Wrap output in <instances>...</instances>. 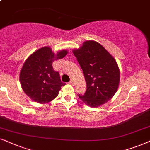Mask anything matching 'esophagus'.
Here are the masks:
<instances>
[{
  "instance_id": "1",
  "label": "esophagus",
  "mask_w": 150,
  "mask_h": 150,
  "mask_svg": "<svg viewBox=\"0 0 150 150\" xmlns=\"http://www.w3.org/2000/svg\"><path fill=\"white\" fill-rule=\"evenodd\" d=\"M69 83H71V85H74V81L73 80H71L69 81Z\"/></svg>"
}]
</instances>
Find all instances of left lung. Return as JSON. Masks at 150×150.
<instances>
[{"label": "left lung", "mask_w": 150, "mask_h": 150, "mask_svg": "<svg viewBox=\"0 0 150 150\" xmlns=\"http://www.w3.org/2000/svg\"><path fill=\"white\" fill-rule=\"evenodd\" d=\"M73 54L82 69L87 89L79 97L91 107L108 101L118 88L120 73L117 62L100 44L86 41L74 50Z\"/></svg>", "instance_id": "8db88e82"}]
</instances>
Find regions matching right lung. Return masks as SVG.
I'll list each match as a JSON object with an SVG mask.
<instances>
[{"mask_svg":"<svg viewBox=\"0 0 150 150\" xmlns=\"http://www.w3.org/2000/svg\"><path fill=\"white\" fill-rule=\"evenodd\" d=\"M68 53L63 50L56 55L49 47L41 48L28 57L20 73L23 91L32 100L46 103L54 99L66 83L62 82L59 72L53 67L55 59L63 58Z\"/></svg>","mask_w":150,"mask_h":150,"instance_id":"add662e5","label":"right lung"}]
</instances>
